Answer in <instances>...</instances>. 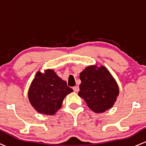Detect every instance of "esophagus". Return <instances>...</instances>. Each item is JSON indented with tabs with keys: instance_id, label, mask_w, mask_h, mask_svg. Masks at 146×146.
Masks as SVG:
<instances>
[{
	"instance_id": "34e87169",
	"label": "esophagus",
	"mask_w": 146,
	"mask_h": 146,
	"mask_svg": "<svg viewBox=\"0 0 146 146\" xmlns=\"http://www.w3.org/2000/svg\"><path fill=\"white\" fill-rule=\"evenodd\" d=\"M73 90H74V92H75V93H78V92L80 90V88H79V86H75L73 88Z\"/></svg>"
}]
</instances>
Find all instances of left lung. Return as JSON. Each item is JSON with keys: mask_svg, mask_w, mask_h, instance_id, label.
<instances>
[{"mask_svg": "<svg viewBox=\"0 0 146 146\" xmlns=\"http://www.w3.org/2000/svg\"><path fill=\"white\" fill-rule=\"evenodd\" d=\"M81 84L78 95L90 110L104 113L115 104L119 88L116 80L104 66L90 65L80 74Z\"/></svg>", "mask_w": 146, "mask_h": 146, "instance_id": "left-lung-1", "label": "left lung"}]
</instances>
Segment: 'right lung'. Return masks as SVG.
<instances>
[{
	"label": "right lung",
	"instance_id": "1",
	"mask_svg": "<svg viewBox=\"0 0 146 146\" xmlns=\"http://www.w3.org/2000/svg\"><path fill=\"white\" fill-rule=\"evenodd\" d=\"M73 91L53 69H46L44 73H36L28 90V98L38 113L53 115L61 108L65 97Z\"/></svg>",
	"mask_w": 146,
	"mask_h": 146
}]
</instances>
